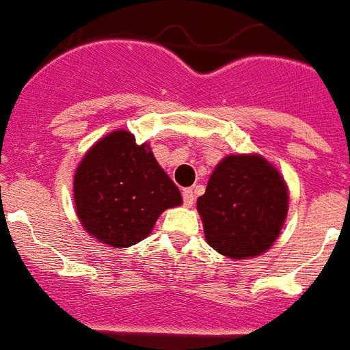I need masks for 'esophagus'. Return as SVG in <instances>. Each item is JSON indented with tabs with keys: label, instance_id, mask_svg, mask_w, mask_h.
<instances>
[{
	"label": "esophagus",
	"instance_id": "1",
	"mask_svg": "<svg viewBox=\"0 0 350 350\" xmlns=\"http://www.w3.org/2000/svg\"><path fill=\"white\" fill-rule=\"evenodd\" d=\"M193 202H196V193H193L192 189H185L183 190V204L187 208L193 206Z\"/></svg>",
	"mask_w": 350,
	"mask_h": 350
}]
</instances>
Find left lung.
Listing matches in <instances>:
<instances>
[{"mask_svg": "<svg viewBox=\"0 0 350 350\" xmlns=\"http://www.w3.org/2000/svg\"><path fill=\"white\" fill-rule=\"evenodd\" d=\"M206 242L233 260L260 256L280 237L288 211L283 176L260 154H230L198 199Z\"/></svg>", "mask_w": 350, "mask_h": 350, "instance_id": "1", "label": "left lung"}]
</instances>
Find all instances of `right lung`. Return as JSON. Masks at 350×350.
<instances>
[{
  "mask_svg": "<svg viewBox=\"0 0 350 350\" xmlns=\"http://www.w3.org/2000/svg\"><path fill=\"white\" fill-rule=\"evenodd\" d=\"M183 199L148 144L126 130L103 137L75 174L76 215L85 231L111 247H130L152 231L161 211Z\"/></svg>",
  "mask_w": 350,
  "mask_h": 350,
  "instance_id": "add662e5",
  "label": "right lung"
}]
</instances>
